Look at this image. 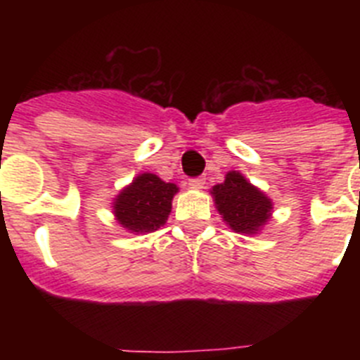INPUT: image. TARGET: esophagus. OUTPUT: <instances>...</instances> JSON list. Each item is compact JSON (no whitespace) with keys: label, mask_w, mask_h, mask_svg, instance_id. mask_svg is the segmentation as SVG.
Listing matches in <instances>:
<instances>
[{"label":"esophagus","mask_w":360,"mask_h":360,"mask_svg":"<svg viewBox=\"0 0 360 360\" xmlns=\"http://www.w3.org/2000/svg\"><path fill=\"white\" fill-rule=\"evenodd\" d=\"M205 186V178H191L189 187L191 189H202Z\"/></svg>","instance_id":"1"}]
</instances>
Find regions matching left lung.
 I'll use <instances>...</instances> for the list:
<instances>
[{
  "label": "left lung",
  "instance_id": "1",
  "mask_svg": "<svg viewBox=\"0 0 360 360\" xmlns=\"http://www.w3.org/2000/svg\"><path fill=\"white\" fill-rule=\"evenodd\" d=\"M212 196L219 214L234 232L254 234L265 225L272 203L257 187L250 186L240 173L231 171L224 184L212 187Z\"/></svg>",
  "mask_w": 360,
  "mask_h": 360
}]
</instances>
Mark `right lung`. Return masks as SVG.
<instances>
[{
    "label": "right lung",
    "instance_id": "1",
    "mask_svg": "<svg viewBox=\"0 0 360 360\" xmlns=\"http://www.w3.org/2000/svg\"><path fill=\"white\" fill-rule=\"evenodd\" d=\"M178 187L157 174L144 173L117 196L113 207L119 224L133 232H153L165 224Z\"/></svg>",
    "mask_w": 360,
    "mask_h": 360
}]
</instances>
